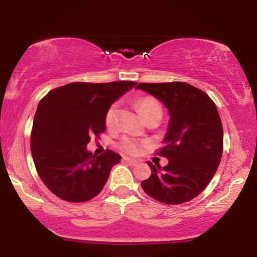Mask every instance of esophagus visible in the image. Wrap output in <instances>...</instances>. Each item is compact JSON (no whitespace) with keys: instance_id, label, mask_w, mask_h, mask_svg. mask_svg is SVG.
<instances>
[{"instance_id":"obj_1","label":"esophagus","mask_w":257,"mask_h":257,"mask_svg":"<svg viewBox=\"0 0 257 257\" xmlns=\"http://www.w3.org/2000/svg\"><path fill=\"white\" fill-rule=\"evenodd\" d=\"M123 161L126 162L129 166H137V164H138L137 159H133V158H129V157H123Z\"/></svg>"}]
</instances>
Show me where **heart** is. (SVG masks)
I'll list each match as a JSON object with an SVG mask.
<instances>
[{"mask_svg":"<svg viewBox=\"0 0 257 257\" xmlns=\"http://www.w3.org/2000/svg\"><path fill=\"white\" fill-rule=\"evenodd\" d=\"M137 106H138L139 113H140V116L143 117V119L149 116L150 113H152L153 111L162 110L158 102L152 98L140 99L138 101ZM116 116H117V107L116 105H113L108 108L107 113H106V124H107V126H112L114 124V122H116ZM120 149L128 153H137L139 150V144L137 140H134V139L125 138L123 139V141L120 143Z\"/></svg>","mask_w":257,"mask_h":257,"instance_id":"heart-1","label":"heart"}]
</instances>
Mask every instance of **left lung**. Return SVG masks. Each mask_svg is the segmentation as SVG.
<instances>
[{
    "label": "left lung",
    "mask_w": 257,
    "mask_h": 257,
    "mask_svg": "<svg viewBox=\"0 0 257 257\" xmlns=\"http://www.w3.org/2000/svg\"><path fill=\"white\" fill-rule=\"evenodd\" d=\"M141 89L169 112L164 146L157 152L168 158L166 167L153 166L141 182L144 191L166 204H181L203 192L216 173L223 149V129L213 100L185 82L140 83Z\"/></svg>",
    "instance_id": "8db88e82"
}]
</instances>
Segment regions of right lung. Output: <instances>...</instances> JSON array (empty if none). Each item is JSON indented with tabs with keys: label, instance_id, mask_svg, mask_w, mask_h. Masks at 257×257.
<instances>
[{
	"label": "right lung",
	"instance_id": "add662e5",
	"mask_svg": "<svg viewBox=\"0 0 257 257\" xmlns=\"http://www.w3.org/2000/svg\"><path fill=\"white\" fill-rule=\"evenodd\" d=\"M137 82H75L49 91L37 106L31 132V153L48 190L67 202H87L101 192L120 156L87 150L93 135L106 129L111 105Z\"/></svg>",
	"mask_w": 257,
	"mask_h": 257
}]
</instances>
